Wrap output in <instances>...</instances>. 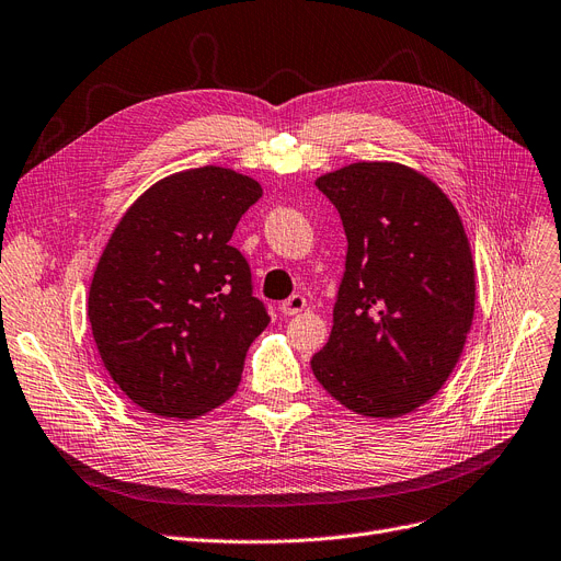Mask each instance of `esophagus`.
<instances>
[{
  "label": "esophagus",
  "instance_id": "34e87169",
  "mask_svg": "<svg viewBox=\"0 0 561 561\" xmlns=\"http://www.w3.org/2000/svg\"><path fill=\"white\" fill-rule=\"evenodd\" d=\"M305 307H307V300H305L302 294H294V296L286 298V300L282 302V311H284L286 316H296V313H300Z\"/></svg>",
  "mask_w": 561,
  "mask_h": 561
}]
</instances>
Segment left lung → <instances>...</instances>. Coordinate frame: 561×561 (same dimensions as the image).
Returning a JSON list of instances; mask_svg holds the SVG:
<instances>
[{
  "mask_svg": "<svg viewBox=\"0 0 561 561\" xmlns=\"http://www.w3.org/2000/svg\"><path fill=\"white\" fill-rule=\"evenodd\" d=\"M316 187L336 208L348 250L311 371L359 415H405L445 385L468 339V236L443 190L403 164L355 162Z\"/></svg>",
  "mask_w": 561,
  "mask_h": 561,
  "instance_id": "1",
  "label": "left lung"
}]
</instances>
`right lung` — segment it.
Here are the masks:
<instances>
[{
  "label": "right lung",
  "instance_id": "add662e5",
  "mask_svg": "<svg viewBox=\"0 0 561 561\" xmlns=\"http://www.w3.org/2000/svg\"><path fill=\"white\" fill-rule=\"evenodd\" d=\"M261 185L222 167L167 176L114 229L89 288L112 380L144 410L192 420L225 403L271 323L231 236Z\"/></svg>",
  "mask_w": 561,
  "mask_h": 561
}]
</instances>
